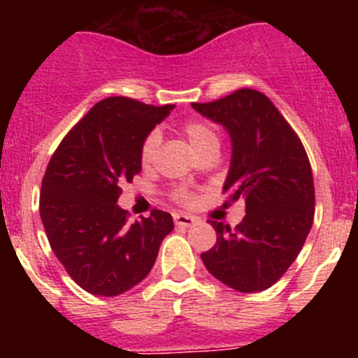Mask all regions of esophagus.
<instances>
[{"mask_svg": "<svg viewBox=\"0 0 358 358\" xmlns=\"http://www.w3.org/2000/svg\"><path fill=\"white\" fill-rule=\"evenodd\" d=\"M173 222H176V226L179 227H192L195 222H197V218L186 213H176L173 215Z\"/></svg>", "mask_w": 358, "mask_h": 358, "instance_id": "1", "label": "esophagus"}]
</instances>
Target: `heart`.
<instances>
[{
    "instance_id": "b5f03b06",
    "label": "heart",
    "mask_w": 358,
    "mask_h": 358,
    "mask_svg": "<svg viewBox=\"0 0 358 358\" xmlns=\"http://www.w3.org/2000/svg\"><path fill=\"white\" fill-rule=\"evenodd\" d=\"M182 134L186 136V140L189 141V145L194 147V150L197 154H202L204 150L211 147H218V136L215 134L213 129L210 125H206L204 122H188L182 125ZM159 134L157 132H150L141 143L140 150V161L143 166L152 164V161L156 159V152L159 147ZM176 197L182 202L192 201V194H189L186 188L176 189Z\"/></svg>"
}]
</instances>
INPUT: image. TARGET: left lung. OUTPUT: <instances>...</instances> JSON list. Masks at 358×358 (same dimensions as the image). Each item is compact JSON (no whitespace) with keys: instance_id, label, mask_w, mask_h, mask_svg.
<instances>
[{"instance_id":"obj_1","label":"left lung","mask_w":358,"mask_h":358,"mask_svg":"<svg viewBox=\"0 0 358 358\" xmlns=\"http://www.w3.org/2000/svg\"><path fill=\"white\" fill-rule=\"evenodd\" d=\"M192 107L229 134L224 192L231 201H245V217L235 229L211 220L217 243L201 258L224 285L260 292L287 273L314 222L308 156L287 120L260 91L238 90Z\"/></svg>"}]
</instances>
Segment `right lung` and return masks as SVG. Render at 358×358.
Segmentation results:
<instances>
[{"label": "right lung", "mask_w": 358, "mask_h": 358, "mask_svg": "<svg viewBox=\"0 0 358 358\" xmlns=\"http://www.w3.org/2000/svg\"><path fill=\"white\" fill-rule=\"evenodd\" d=\"M173 106H147L125 96L98 102L68 132L41 186L39 211L66 273L94 296L113 297L138 285L154 267L173 229L166 211L127 224L118 206L123 181L141 172V143Z\"/></svg>", "instance_id": "right-lung-1"}]
</instances>
